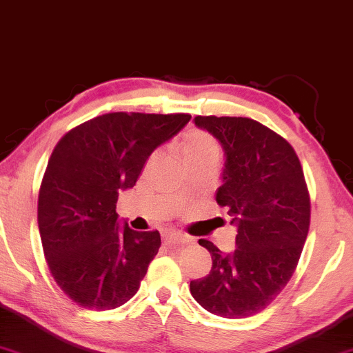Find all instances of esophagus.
<instances>
[{"instance_id": "34e87169", "label": "esophagus", "mask_w": 353, "mask_h": 353, "mask_svg": "<svg viewBox=\"0 0 353 353\" xmlns=\"http://www.w3.org/2000/svg\"><path fill=\"white\" fill-rule=\"evenodd\" d=\"M163 241L167 244H180V243H186V238L178 231H165L163 233Z\"/></svg>"}]
</instances>
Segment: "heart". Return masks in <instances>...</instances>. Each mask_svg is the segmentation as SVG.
<instances>
[{"instance_id": "heart-1", "label": "heart", "mask_w": 353, "mask_h": 353, "mask_svg": "<svg viewBox=\"0 0 353 353\" xmlns=\"http://www.w3.org/2000/svg\"><path fill=\"white\" fill-rule=\"evenodd\" d=\"M181 152L188 165L205 160H218L219 143L210 132L203 128H190L181 140Z\"/></svg>"}]
</instances>
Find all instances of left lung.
<instances>
[{
  "label": "left lung",
  "mask_w": 353,
  "mask_h": 353,
  "mask_svg": "<svg viewBox=\"0 0 353 353\" xmlns=\"http://www.w3.org/2000/svg\"><path fill=\"white\" fill-rule=\"evenodd\" d=\"M194 123L225 150L216 201L238 228V248L225 254L200 239L213 266L208 276L190 283V291L214 316H254L276 299L299 263L310 225L304 172L291 143L258 120L196 115Z\"/></svg>",
  "instance_id": "left-lung-1"
}]
</instances>
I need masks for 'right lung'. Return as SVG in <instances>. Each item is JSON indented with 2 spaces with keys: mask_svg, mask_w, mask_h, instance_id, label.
<instances>
[{
  "mask_svg": "<svg viewBox=\"0 0 353 353\" xmlns=\"http://www.w3.org/2000/svg\"><path fill=\"white\" fill-rule=\"evenodd\" d=\"M190 119L112 112L74 127L54 147L41 181L37 225L54 281L81 307L115 309L139 291L160 233L128 225L119 230V192L135 185L152 152Z\"/></svg>",
  "mask_w": 353,
  "mask_h": 353,
  "instance_id": "1",
  "label": "right lung"
}]
</instances>
